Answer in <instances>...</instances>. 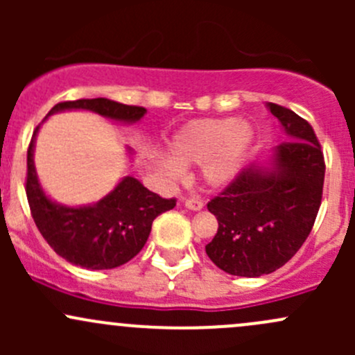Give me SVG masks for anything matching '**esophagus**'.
Instances as JSON below:
<instances>
[{"label": "esophagus", "instance_id": "1", "mask_svg": "<svg viewBox=\"0 0 355 355\" xmlns=\"http://www.w3.org/2000/svg\"><path fill=\"white\" fill-rule=\"evenodd\" d=\"M185 207L191 211H200L204 207V204H202V200H199V199H189V200H185Z\"/></svg>", "mask_w": 355, "mask_h": 355}]
</instances>
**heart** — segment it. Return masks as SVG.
Masks as SVG:
<instances>
[{"instance_id":"heart-1","label":"heart","mask_w":355,"mask_h":355,"mask_svg":"<svg viewBox=\"0 0 355 355\" xmlns=\"http://www.w3.org/2000/svg\"><path fill=\"white\" fill-rule=\"evenodd\" d=\"M256 141V128L234 116L199 118L182 125L168 141L170 157L157 166L168 182H178L184 168L199 164V175L209 189H223L241 175Z\"/></svg>"}]
</instances>
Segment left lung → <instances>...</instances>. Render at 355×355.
I'll return each mask as SVG.
<instances>
[{
  "label": "left lung",
  "mask_w": 355,
  "mask_h": 355,
  "mask_svg": "<svg viewBox=\"0 0 355 355\" xmlns=\"http://www.w3.org/2000/svg\"><path fill=\"white\" fill-rule=\"evenodd\" d=\"M284 142L207 204L218 234L206 254L225 273L257 278L295 256L321 204L324 159L313 127L284 106L266 103Z\"/></svg>",
  "instance_id": "8db88e82"
}]
</instances>
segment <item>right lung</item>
I'll list each match as a JSON object with an SVG mask.
<instances>
[{"instance_id":"right-lung-1","label":"right lung","mask_w":355,"mask_h":355,"mask_svg":"<svg viewBox=\"0 0 355 355\" xmlns=\"http://www.w3.org/2000/svg\"><path fill=\"white\" fill-rule=\"evenodd\" d=\"M62 111H91L114 123H137L146 108L121 105L106 98L60 103L46 114ZM39 125L27 151V199L39 232L56 254L85 270H113L128 263L148 242L153 221L175 207V199H163L132 175L120 178L98 202L68 206L51 199L39 182L34 164ZM134 159V151L127 148Z\"/></svg>"}]
</instances>
